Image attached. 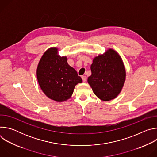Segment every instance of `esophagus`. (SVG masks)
<instances>
[{
  "instance_id": "34e87169",
  "label": "esophagus",
  "mask_w": 157,
  "mask_h": 157,
  "mask_svg": "<svg viewBox=\"0 0 157 157\" xmlns=\"http://www.w3.org/2000/svg\"><path fill=\"white\" fill-rule=\"evenodd\" d=\"M82 79L83 82H85L86 81V76H82Z\"/></svg>"
}]
</instances>
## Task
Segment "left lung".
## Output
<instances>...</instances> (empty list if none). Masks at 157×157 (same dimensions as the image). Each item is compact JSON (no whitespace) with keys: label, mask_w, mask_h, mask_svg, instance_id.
I'll return each mask as SVG.
<instances>
[{"label":"left lung","mask_w":157,"mask_h":157,"mask_svg":"<svg viewBox=\"0 0 157 157\" xmlns=\"http://www.w3.org/2000/svg\"><path fill=\"white\" fill-rule=\"evenodd\" d=\"M91 75L87 82L94 94L104 101L115 99L121 93L125 81V69L121 56L113 49L93 59Z\"/></svg>","instance_id":"left-lung-1"}]
</instances>
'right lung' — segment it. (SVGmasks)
Masks as SVG:
<instances>
[{
  "label": "right lung",
  "mask_w": 157,
  "mask_h": 157,
  "mask_svg": "<svg viewBox=\"0 0 157 157\" xmlns=\"http://www.w3.org/2000/svg\"><path fill=\"white\" fill-rule=\"evenodd\" d=\"M38 84L48 98L56 102L70 99L75 87L82 80L67 62L66 56L58 55V48L52 47L41 56L36 70Z\"/></svg>",
  "instance_id": "add662e5"
}]
</instances>
